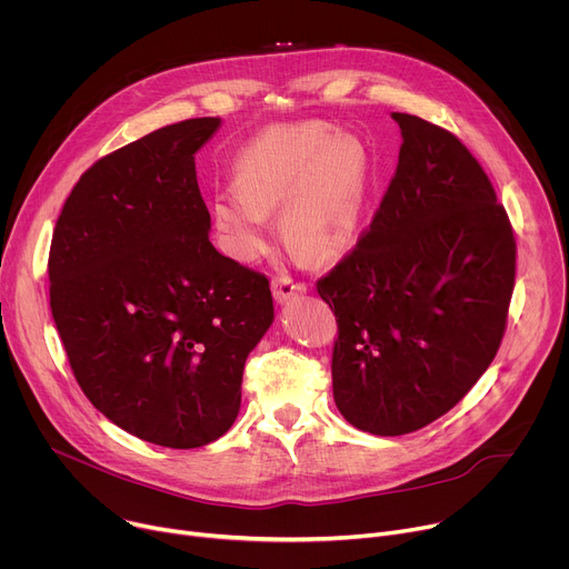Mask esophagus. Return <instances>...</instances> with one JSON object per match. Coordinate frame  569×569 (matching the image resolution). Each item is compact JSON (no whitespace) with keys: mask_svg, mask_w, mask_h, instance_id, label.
Masks as SVG:
<instances>
[{"mask_svg":"<svg viewBox=\"0 0 569 569\" xmlns=\"http://www.w3.org/2000/svg\"><path fill=\"white\" fill-rule=\"evenodd\" d=\"M271 289H273V296L278 302H287L300 293H305V284L296 282L291 276H276L273 282H271Z\"/></svg>","mask_w":569,"mask_h":569,"instance_id":"34e87169","label":"esophagus"}]
</instances>
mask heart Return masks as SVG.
Masks as SVG:
<instances>
[{
	"mask_svg": "<svg viewBox=\"0 0 569 569\" xmlns=\"http://www.w3.org/2000/svg\"><path fill=\"white\" fill-rule=\"evenodd\" d=\"M237 182L211 204L213 228L234 259L250 264L271 250L269 211L282 206L284 237L305 257L330 261L356 243L367 191L358 139L317 122L269 129L241 152Z\"/></svg>",
	"mask_w": 569,
	"mask_h": 569,
	"instance_id": "1",
	"label": "heart"
}]
</instances>
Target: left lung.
I'll return each mask as SVG.
<instances>
[{
  "label": "left lung",
  "mask_w": 569,
  "mask_h": 569,
  "mask_svg": "<svg viewBox=\"0 0 569 569\" xmlns=\"http://www.w3.org/2000/svg\"><path fill=\"white\" fill-rule=\"evenodd\" d=\"M401 152L367 234L317 282L335 310L332 395L348 423L406 435L447 415L495 360L515 237L495 187L447 129L391 113Z\"/></svg>",
  "instance_id": "obj_1"
}]
</instances>
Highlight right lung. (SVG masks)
<instances>
[{
	"mask_svg": "<svg viewBox=\"0 0 569 569\" xmlns=\"http://www.w3.org/2000/svg\"><path fill=\"white\" fill-rule=\"evenodd\" d=\"M221 118L157 129L86 170L50 246V308L81 391L146 442L204 447L273 323L269 278L218 252L196 152Z\"/></svg>",
	"mask_w": 569,
	"mask_h": 569,
	"instance_id": "1",
	"label": "right lung"
}]
</instances>
